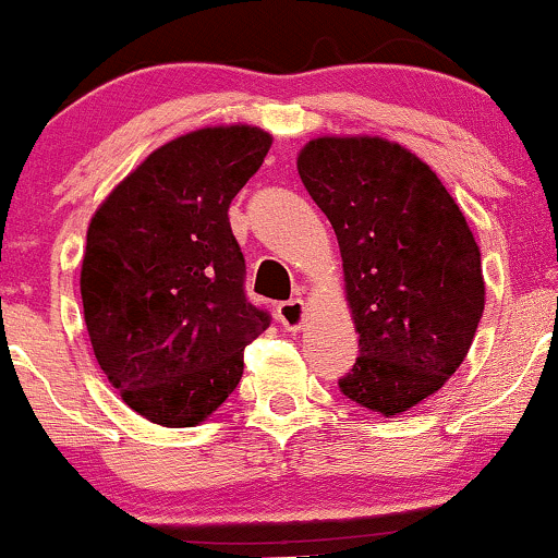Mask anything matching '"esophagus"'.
Returning <instances> with one entry per match:
<instances>
[{
    "label": "esophagus",
    "instance_id": "1",
    "mask_svg": "<svg viewBox=\"0 0 558 558\" xmlns=\"http://www.w3.org/2000/svg\"><path fill=\"white\" fill-rule=\"evenodd\" d=\"M306 304L301 299H291V301H283V304L278 306V317L283 322L286 330L291 332H299L301 327H304L306 322Z\"/></svg>",
    "mask_w": 558,
    "mask_h": 558
}]
</instances>
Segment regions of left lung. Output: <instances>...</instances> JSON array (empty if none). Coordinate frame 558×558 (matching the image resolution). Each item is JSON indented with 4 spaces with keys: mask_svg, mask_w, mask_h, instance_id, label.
<instances>
[{
    "mask_svg": "<svg viewBox=\"0 0 558 558\" xmlns=\"http://www.w3.org/2000/svg\"><path fill=\"white\" fill-rule=\"evenodd\" d=\"M296 166L338 236L359 332L340 392L385 418L411 411L458 372L483 317L471 226L432 166L377 134H322Z\"/></svg>",
    "mask_w": 558,
    "mask_h": 558,
    "instance_id": "left-lung-1",
    "label": "left lung"
}]
</instances>
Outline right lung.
<instances>
[{"mask_svg":"<svg viewBox=\"0 0 558 558\" xmlns=\"http://www.w3.org/2000/svg\"><path fill=\"white\" fill-rule=\"evenodd\" d=\"M272 145L252 124L203 126L156 147L93 213L80 270L87 338L134 413L197 426L244 374L270 319L244 296L228 205Z\"/></svg>","mask_w":558,"mask_h":558,"instance_id":"obj_1","label":"right lung"}]
</instances>
